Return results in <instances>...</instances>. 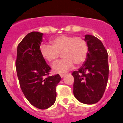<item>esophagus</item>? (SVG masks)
<instances>
[{"label": "esophagus", "instance_id": "esophagus-1", "mask_svg": "<svg viewBox=\"0 0 123 123\" xmlns=\"http://www.w3.org/2000/svg\"><path fill=\"white\" fill-rule=\"evenodd\" d=\"M65 75H66V74H60V76H61V78L64 77Z\"/></svg>", "mask_w": 123, "mask_h": 123}]
</instances>
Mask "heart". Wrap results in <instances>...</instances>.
Returning <instances> with one entry per match:
<instances>
[{
  "label": "heart",
  "instance_id": "b5f03b06",
  "mask_svg": "<svg viewBox=\"0 0 123 123\" xmlns=\"http://www.w3.org/2000/svg\"><path fill=\"white\" fill-rule=\"evenodd\" d=\"M50 44L41 45L40 53L43 58L49 63L54 62L61 54L63 59L52 66L55 73H64L73 68L74 64L80 66L87 58L88 46L82 38L62 35L52 39Z\"/></svg>",
  "mask_w": 123,
  "mask_h": 123
}]
</instances>
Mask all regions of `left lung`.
<instances>
[{
	"label": "left lung",
	"instance_id": "8db88e82",
	"mask_svg": "<svg viewBox=\"0 0 123 123\" xmlns=\"http://www.w3.org/2000/svg\"><path fill=\"white\" fill-rule=\"evenodd\" d=\"M88 54L85 63L73 72V94L81 103L93 104L99 101L106 88L109 77L108 54L103 43L95 36L86 35Z\"/></svg>",
	"mask_w": 123,
	"mask_h": 123
}]
</instances>
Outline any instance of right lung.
<instances>
[{
	"label": "right lung",
	"instance_id": "1",
	"mask_svg": "<svg viewBox=\"0 0 123 123\" xmlns=\"http://www.w3.org/2000/svg\"><path fill=\"white\" fill-rule=\"evenodd\" d=\"M43 33L33 31L17 48L16 69L21 89L29 102L40 109L51 107L56 100L59 74L49 76L51 68L40 53Z\"/></svg>",
	"mask_w": 123,
	"mask_h": 123
}]
</instances>
